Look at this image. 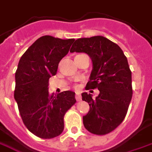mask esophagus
<instances>
[{
    "label": "esophagus",
    "instance_id": "34e87169",
    "mask_svg": "<svg viewBox=\"0 0 152 152\" xmlns=\"http://www.w3.org/2000/svg\"><path fill=\"white\" fill-rule=\"evenodd\" d=\"M76 100L77 102H80V100H81V96H80V93H79L78 91H76Z\"/></svg>",
    "mask_w": 152,
    "mask_h": 152
}]
</instances>
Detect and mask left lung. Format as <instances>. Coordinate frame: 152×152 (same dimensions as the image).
Listing matches in <instances>:
<instances>
[{
    "mask_svg": "<svg viewBox=\"0 0 152 152\" xmlns=\"http://www.w3.org/2000/svg\"><path fill=\"white\" fill-rule=\"evenodd\" d=\"M70 52H83L92 61V71L86 88H97L96 98L83 92L82 100L90 110L83 116L85 128L96 135L111 132L123 121L132 97V72L127 58L118 45L102 36L79 38Z\"/></svg>",
    "mask_w": 152,
    "mask_h": 152,
    "instance_id": "1",
    "label": "left lung"
}]
</instances>
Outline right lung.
Returning <instances> with one entry per match:
<instances>
[{"mask_svg":"<svg viewBox=\"0 0 152 152\" xmlns=\"http://www.w3.org/2000/svg\"><path fill=\"white\" fill-rule=\"evenodd\" d=\"M75 39H37L22 55L15 72L14 98L25 126L35 136L50 139L64 130V115L76 103L75 92L50 95L48 81L57 72Z\"/></svg>","mask_w":152,"mask_h":152,"instance_id":"obj_1","label":"right lung"}]
</instances>
